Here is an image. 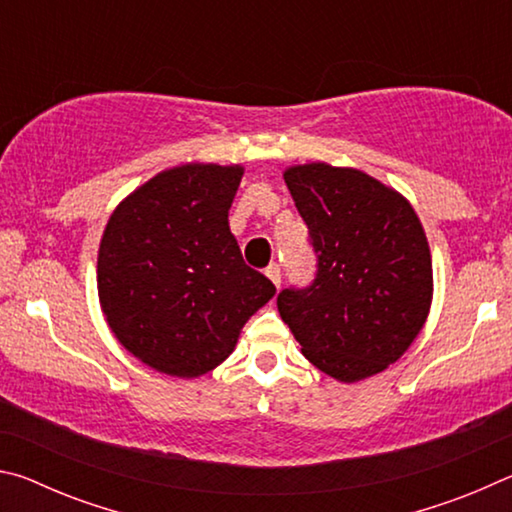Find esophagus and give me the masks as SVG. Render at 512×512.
Listing matches in <instances>:
<instances>
[{
	"label": "esophagus",
	"instance_id": "34e87169",
	"mask_svg": "<svg viewBox=\"0 0 512 512\" xmlns=\"http://www.w3.org/2000/svg\"><path fill=\"white\" fill-rule=\"evenodd\" d=\"M266 277L271 280L277 289H280V282H282V271H280V264H268L266 266Z\"/></svg>",
	"mask_w": 512,
	"mask_h": 512
}]
</instances>
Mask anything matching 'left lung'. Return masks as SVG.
<instances>
[{
	"label": "left lung",
	"mask_w": 512,
	"mask_h": 512,
	"mask_svg": "<svg viewBox=\"0 0 512 512\" xmlns=\"http://www.w3.org/2000/svg\"><path fill=\"white\" fill-rule=\"evenodd\" d=\"M318 255L307 289L277 309L325 375L352 384L386 370L420 334L433 298L427 235L406 198L352 167L309 162L284 171Z\"/></svg>",
	"instance_id": "1"
}]
</instances>
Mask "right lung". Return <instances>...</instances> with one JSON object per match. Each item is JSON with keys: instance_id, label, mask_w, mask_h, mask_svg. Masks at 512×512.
<instances>
[{"instance_id": "obj_1", "label": "right lung", "mask_w": 512, "mask_h": 512, "mask_svg": "<svg viewBox=\"0 0 512 512\" xmlns=\"http://www.w3.org/2000/svg\"><path fill=\"white\" fill-rule=\"evenodd\" d=\"M241 176V164L160 171L115 207L103 230V316L133 357L164 375L214 370L275 296L273 282L246 266L228 225Z\"/></svg>"}]
</instances>
